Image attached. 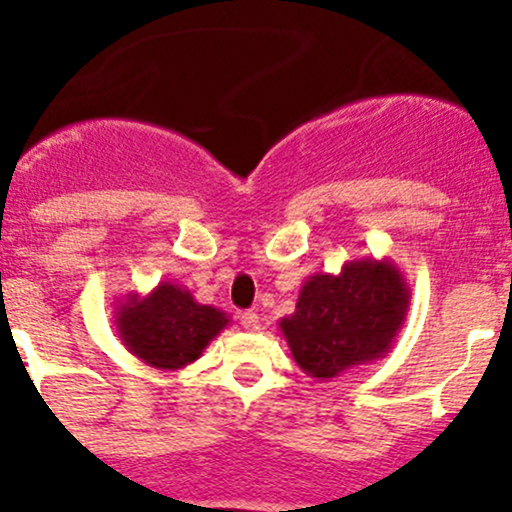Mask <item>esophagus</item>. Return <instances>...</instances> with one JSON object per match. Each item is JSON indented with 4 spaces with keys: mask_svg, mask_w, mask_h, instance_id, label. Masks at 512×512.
Listing matches in <instances>:
<instances>
[{
    "mask_svg": "<svg viewBox=\"0 0 512 512\" xmlns=\"http://www.w3.org/2000/svg\"><path fill=\"white\" fill-rule=\"evenodd\" d=\"M240 325L248 332H257L260 330V315L252 313V310H245V313H240Z\"/></svg>",
    "mask_w": 512,
    "mask_h": 512,
    "instance_id": "obj_1",
    "label": "esophagus"
}]
</instances>
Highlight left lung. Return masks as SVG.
Segmentation results:
<instances>
[{
  "instance_id": "obj_1",
  "label": "left lung",
  "mask_w": 512,
  "mask_h": 512,
  "mask_svg": "<svg viewBox=\"0 0 512 512\" xmlns=\"http://www.w3.org/2000/svg\"><path fill=\"white\" fill-rule=\"evenodd\" d=\"M407 279L392 260L346 262L339 274L305 279L293 315L279 330L293 361L310 378L332 380L392 349L409 310Z\"/></svg>"
}]
</instances>
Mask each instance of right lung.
I'll list each match as a JSON object with an SVG mask.
<instances>
[{
	"label": "right lung",
	"mask_w": 512,
	"mask_h": 512,
	"mask_svg": "<svg viewBox=\"0 0 512 512\" xmlns=\"http://www.w3.org/2000/svg\"><path fill=\"white\" fill-rule=\"evenodd\" d=\"M228 315L195 301L185 286L161 281L139 296L125 293L115 305V327L132 356L158 370H180L195 363L228 325Z\"/></svg>",
	"instance_id": "1"
}]
</instances>
